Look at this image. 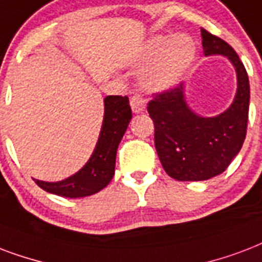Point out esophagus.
Instances as JSON below:
<instances>
[{
	"instance_id": "1",
	"label": "esophagus",
	"mask_w": 262,
	"mask_h": 262,
	"mask_svg": "<svg viewBox=\"0 0 262 262\" xmlns=\"http://www.w3.org/2000/svg\"><path fill=\"white\" fill-rule=\"evenodd\" d=\"M130 107L132 111L135 114L143 113L145 110V100L144 97L139 93H135V95L130 97Z\"/></svg>"
}]
</instances>
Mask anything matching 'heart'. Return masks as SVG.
<instances>
[{
  "label": "heart",
  "instance_id": "obj_1",
  "mask_svg": "<svg viewBox=\"0 0 262 262\" xmlns=\"http://www.w3.org/2000/svg\"><path fill=\"white\" fill-rule=\"evenodd\" d=\"M195 57V43L187 35L157 37L151 39L143 53L144 61H154L144 70L141 82L154 91H163L174 86L184 75Z\"/></svg>",
  "mask_w": 262,
  "mask_h": 262
}]
</instances>
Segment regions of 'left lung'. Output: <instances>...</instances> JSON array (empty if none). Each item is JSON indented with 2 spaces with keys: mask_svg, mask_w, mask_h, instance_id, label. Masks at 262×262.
<instances>
[{
  "mask_svg": "<svg viewBox=\"0 0 262 262\" xmlns=\"http://www.w3.org/2000/svg\"><path fill=\"white\" fill-rule=\"evenodd\" d=\"M206 56H227L236 70L237 89L232 104L217 117L205 118L189 108L183 83L155 95L148 103L154 121V139L159 161L171 179L209 180L229 166L246 137L250 85L246 69L224 39L201 29Z\"/></svg>",
  "mask_w": 262,
  "mask_h": 262,
  "instance_id": "obj_1",
  "label": "left lung"
}]
</instances>
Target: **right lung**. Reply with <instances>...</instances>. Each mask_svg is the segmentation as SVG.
I'll return each instance as SVG.
<instances>
[{
    "label": "right lung",
    "instance_id": "obj_1",
    "mask_svg": "<svg viewBox=\"0 0 262 262\" xmlns=\"http://www.w3.org/2000/svg\"><path fill=\"white\" fill-rule=\"evenodd\" d=\"M130 119L132 110L126 96H107L99 140L86 165L69 179L56 183L35 180V184L47 192L66 198L89 196L101 191L110 184L115 173L118 145Z\"/></svg>",
    "mask_w": 262,
    "mask_h": 262
}]
</instances>
